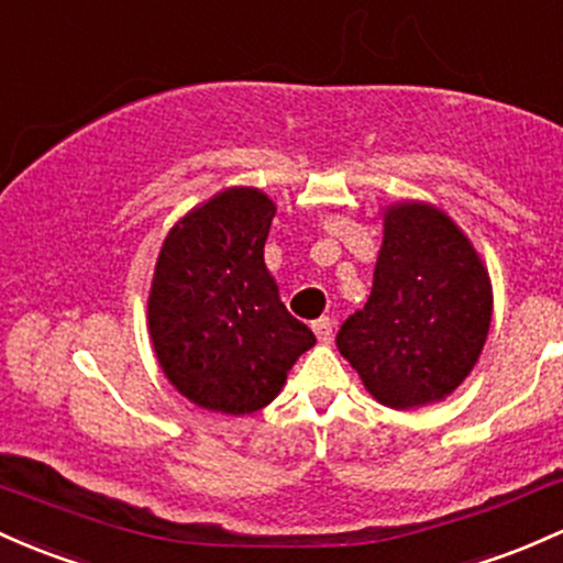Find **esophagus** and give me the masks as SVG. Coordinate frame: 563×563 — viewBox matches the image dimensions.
Masks as SVG:
<instances>
[{
  "mask_svg": "<svg viewBox=\"0 0 563 563\" xmlns=\"http://www.w3.org/2000/svg\"><path fill=\"white\" fill-rule=\"evenodd\" d=\"M313 332H317V338L322 343H330L332 341V332H335V322H332L330 317H322L313 322Z\"/></svg>",
  "mask_w": 563,
  "mask_h": 563,
  "instance_id": "esophagus-1",
  "label": "esophagus"
}]
</instances>
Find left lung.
<instances>
[{
  "instance_id": "obj_1",
  "label": "left lung",
  "mask_w": 563,
  "mask_h": 563,
  "mask_svg": "<svg viewBox=\"0 0 563 563\" xmlns=\"http://www.w3.org/2000/svg\"><path fill=\"white\" fill-rule=\"evenodd\" d=\"M492 282L470 239L429 203H395L384 217L373 289L338 330L378 402L405 410L449 397L486 343Z\"/></svg>"
}]
</instances>
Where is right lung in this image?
Wrapping results in <instances>:
<instances>
[{
    "mask_svg": "<svg viewBox=\"0 0 563 563\" xmlns=\"http://www.w3.org/2000/svg\"><path fill=\"white\" fill-rule=\"evenodd\" d=\"M276 207L255 187H228L172 228L147 300L153 349L179 395L244 416L282 391L317 343L287 311L263 260Z\"/></svg>",
    "mask_w": 563,
    "mask_h": 563,
    "instance_id": "1",
    "label": "right lung"
}]
</instances>
